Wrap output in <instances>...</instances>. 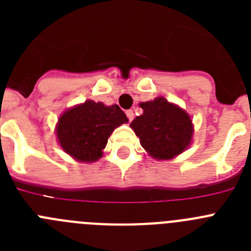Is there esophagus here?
Instances as JSON below:
<instances>
[{
	"mask_svg": "<svg viewBox=\"0 0 251 251\" xmlns=\"http://www.w3.org/2000/svg\"><path fill=\"white\" fill-rule=\"evenodd\" d=\"M126 114H127V117H128V119H129V122H132L133 121V118H134V113H133V110H127V112H126Z\"/></svg>",
	"mask_w": 251,
	"mask_h": 251,
	"instance_id": "1",
	"label": "esophagus"
}]
</instances>
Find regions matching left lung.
Masks as SVG:
<instances>
[{
  "instance_id": "8db88e82",
  "label": "left lung",
  "mask_w": 251,
  "mask_h": 251,
  "mask_svg": "<svg viewBox=\"0 0 251 251\" xmlns=\"http://www.w3.org/2000/svg\"><path fill=\"white\" fill-rule=\"evenodd\" d=\"M143 114L134 118L130 128L141 146L157 159H172L190 146L194 134L191 117L163 97L141 103Z\"/></svg>"
}]
</instances>
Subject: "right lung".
I'll list each match as a JSON object with an SVG mask.
<instances>
[{
	"label": "right lung",
	"mask_w": 251,
	"mask_h": 251,
	"mask_svg": "<svg viewBox=\"0 0 251 251\" xmlns=\"http://www.w3.org/2000/svg\"><path fill=\"white\" fill-rule=\"evenodd\" d=\"M118 105L85 100L60 115L56 124L59 145L79 162H95L103 156L108 138L117 127L127 123Z\"/></svg>",
	"instance_id": "obj_1"
}]
</instances>
